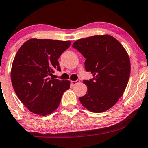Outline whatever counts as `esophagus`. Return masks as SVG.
Returning a JSON list of instances; mask_svg holds the SVG:
<instances>
[{
    "label": "esophagus",
    "mask_w": 148,
    "mask_h": 148,
    "mask_svg": "<svg viewBox=\"0 0 148 148\" xmlns=\"http://www.w3.org/2000/svg\"><path fill=\"white\" fill-rule=\"evenodd\" d=\"M80 82V80H75V81H71V83H72L73 85H76L77 84H78Z\"/></svg>",
    "instance_id": "obj_1"
}]
</instances>
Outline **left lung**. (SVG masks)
Listing matches in <instances>:
<instances>
[{"instance_id":"left-lung-1","label":"left lung","mask_w":148,"mask_h":148,"mask_svg":"<svg viewBox=\"0 0 148 148\" xmlns=\"http://www.w3.org/2000/svg\"><path fill=\"white\" fill-rule=\"evenodd\" d=\"M73 47L86 58L85 69L94 78L84 80L87 92L80 103L94 113L106 112L123 95L131 73L129 56L121 44L108 34L95 35L75 42Z\"/></svg>"}]
</instances>
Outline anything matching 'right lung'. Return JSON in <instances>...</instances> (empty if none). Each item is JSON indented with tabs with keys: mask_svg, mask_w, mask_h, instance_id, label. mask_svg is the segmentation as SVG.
Listing matches in <instances>:
<instances>
[{
	"mask_svg": "<svg viewBox=\"0 0 148 148\" xmlns=\"http://www.w3.org/2000/svg\"><path fill=\"white\" fill-rule=\"evenodd\" d=\"M71 41L30 39L17 51L11 68V82L17 96L31 112L39 116L53 113L59 106L71 81L49 77L61 71L58 58Z\"/></svg>",
	"mask_w": 148,
	"mask_h": 148,
	"instance_id": "add662e5",
	"label": "right lung"
}]
</instances>
